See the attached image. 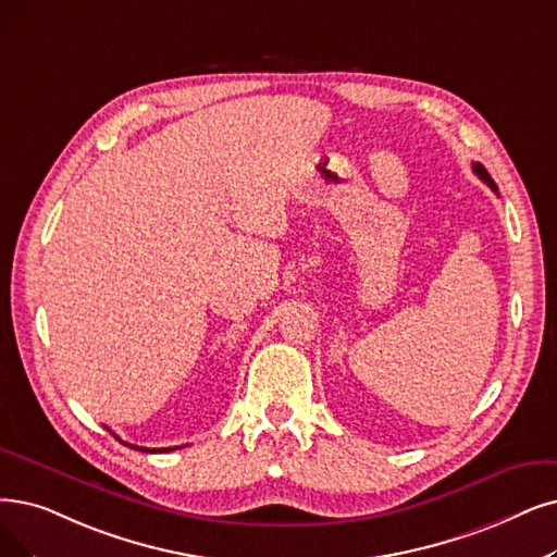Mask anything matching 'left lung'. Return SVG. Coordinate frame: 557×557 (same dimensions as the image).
Masks as SVG:
<instances>
[{"instance_id":"obj_1","label":"left lung","mask_w":557,"mask_h":557,"mask_svg":"<svg viewBox=\"0 0 557 557\" xmlns=\"http://www.w3.org/2000/svg\"><path fill=\"white\" fill-rule=\"evenodd\" d=\"M473 171H475V175L480 177V181H482V183H486V185H488V187H492L494 191H498V187H496V183H494V177L486 173V169H484V166H482L480 162H473Z\"/></svg>"}]
</instances>
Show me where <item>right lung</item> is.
<instances>
[{
  "label": "right lung",
  "instance_id": "1",
  "mask_svg": "<svg viewBox=\"0 0 557 557\" xmlns=\"http://www.w3.org/2000/svg\"><path fill=\"white\" fill-rule=\"evenodd\" d=\"M119 438V436H116ZM121 441V438H119ZM121 443H125V441H121ZM125 446H129V443H125ZM129 448H135V450H144V453H169V450H175V448H139V446H129Z\"/></svg>",
  "mask_w": 557,
  "mask_h": 557
}]
</instances>
